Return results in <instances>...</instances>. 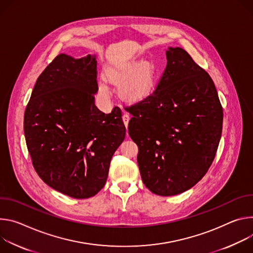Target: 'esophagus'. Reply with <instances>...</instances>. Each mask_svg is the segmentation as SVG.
I'll return each instance as SVG.
<instances>
[{"label":"esophagus","instance_id":"1","mask_svg":"<svg viewBox=\"0 0 253 253\" xmlns=\"http://www.w3.org/2000/svg\"><path fill=\"white\" fill-rule=\"evenodd\" d=\"M129 119H130V118H129V115H128V114H126V112H125V114L123 115V121H124V124H125V126H127Z\"/></svg>","mask_w":253,"mask_h":253}]
</instances>
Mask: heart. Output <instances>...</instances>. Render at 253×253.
<instances>
[{
    "mask_svg": "<svg viewBox=\"0 0 253 253\" xmlns=\"http://www.w3.org/2000/svg\"><path fill=\"white\" fill-rule=\"evenodd\" d=\"M106 77L115 85H120L124 82L121 87L122 95L126 99L136 100L143 98L151 89L154 72L149 66L138 69V65H123L109 69ZM98 92L105 98L110 95V90L104 83L98 85Z\"/></svg>",
    "mask_w": 253,
    "mask_h": 253,
    "instance_id": "b5f03b06",
    "label": "heart"
}]
</instances>
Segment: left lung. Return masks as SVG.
<instances>
[{
	"mask_svg": "<svg viewBox=\"0 0 253 253\" xmlns=\"http://www.w3.org/2000/svg\"><path fill=\"white\" fill-rule=\"evenodd\" d=\"M167 66L155 90L126 109L128 134L138 147L145 186L173 196L207 173L221 138L223 108L210 75L182 48L166 52Z\"/></svg>",
	"mask_w": 253,
	"mask_h": 253,
	"instance_id": "8db88e82",
	"label": "left lung"
}]
</instances>
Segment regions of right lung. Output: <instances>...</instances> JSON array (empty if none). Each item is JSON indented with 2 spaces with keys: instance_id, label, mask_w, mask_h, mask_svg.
Instances as JSON below:
<instances>
[{
  "instance_id": "obj_1",
  "label": "right lung",
  "mask_w": 253,
  "mask_h": 253,
  "mask_svg": "<svg viewBox=\"0 0 253 253\" xmlns=\"http://www.w3.org/2000/svg\"><path fill=\"white\" fill-rule=\"evenodd\" d=\"M95 56H56L38 77L24 115L28 152L49 187L75 199L105 185L110 160L126 136L122 110L94 104Z\"/></svg>"
}]
</instances>
